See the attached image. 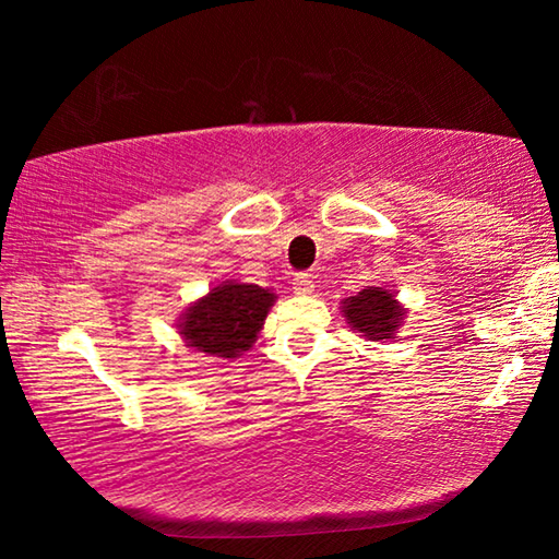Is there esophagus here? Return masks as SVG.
<instances>
[{"label":"esophagus","instance_id":"esophagus-1","mask_svg":"<svg viewBox=\"0 0 559 559\" xmlns=\"http://www.w3.org/2000/svg\"><path fill=\"white\" fill-rule=\"evenodd\" d=\"M316 288L313 276H308V273H298L296 278H293V290H296V296H310Z\"/></svg>","mask_w":559,"mask_h":559}]
</instances>
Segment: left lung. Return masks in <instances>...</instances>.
Here are the masks:
<instances>
[{"label": "left lung", "mask_w": 559, "mask_h": 559, "mask_svg": "<svg viewBox=\"0 0 559 559\" xmlns=\"http://www.w3.org/2000/svg\"><path fill=\"white\" fill-rule=\"evenodd\" d=\"M406 310L390 290L367 286L343 300V316L353 330L367 340H392L400 330Z\"/></svg>", "instance_id": "obj_1"}]
</instances>
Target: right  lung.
<instances>
[{
    "instance_id": "right-lung-1",
    "label": "right lung",
    "mask_w": 559,
    "mask_h": 559,
    "mask_svg": "<svg viewBox=\"0 0 559 559\" xmlns=\"http://www.w3.org/2000/svg\"><path fill=\"white\" fill-rule=\"evenodd\" d=\"M273 302L276 293L253 283L224 281L185 310L179 335L197 353L234 359L257 343Z\"/></svg>"
}]
</instances>
